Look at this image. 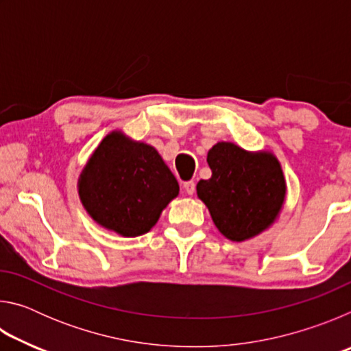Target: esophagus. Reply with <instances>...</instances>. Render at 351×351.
Returning <instances> with one entry per match:
<instances>
[{
  "instance_id": "obj_1",
  "label": "esophagus",
  "mask_w": 351,
  "mask_h": 351,
  "mask_svg": "<svg viewBox=\"0 0 351 351\" xmlns=\"http://www.w3.org/2000/svg\"><path fill=\"white\" fill-rule=\"evenodd\" d=\"M195 189H197V186H195L193 181H186V182L182 184V190L187 195H193L195 193Z\"/></svg>"
}]
</instances>
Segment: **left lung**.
<instances>
[{"label": "left lung", "instance_id": "obj_1", "mask_svg": "<svg viewBox=\"0 0 351 351\" xmlns=\"http://www.w3.org/2000/svg\"><path fill=\"white\" fill-rule=\"evenodd\" d=\"M207 162L212 178L198 182L197 193L226 239L247 240L274 221L287 184L271 153H249L232 142H218L207 153Z\"/></svg>", "mask_w": 351, "mask_h": 351}]
</instances>
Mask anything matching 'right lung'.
<instances>
[{
    "mask_svg": "<svg viewBox=\"0 0 351 351\" xmlns=\"http://www.w3.org/2000/svg\"><path fill=\"white\" fill-rule=\"evenodd\" d=\"M180 186L153 147L111 133L100 142L79 180L88 213L123 237H138L156 224Z\"/></svg>",
    "mask_w": 351,
    "mask_h": 351,
    "instance_id": "right-lung-1",
    "label": "right lung"
}]
</instances>
